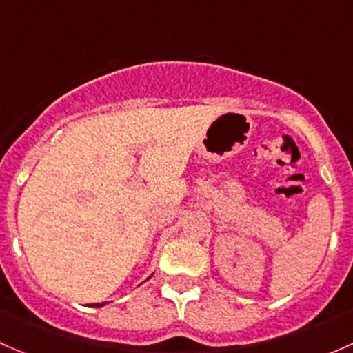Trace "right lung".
<instances>
[{"label": "right lung", "mask_w": 353, "mask_h": 353, "mask_svg": "<svg viewBox=\"0 0 353 353\" xmlns=\"http://www.w3.org/2000/svg\"><path fill=\"white\" fill-rule=\"evenodd\" d=\"M103 304H105V303H101V304H93V306H95V307H101V306H103Z\"/></svg>", "instance_id": "1"}]
</instances>
